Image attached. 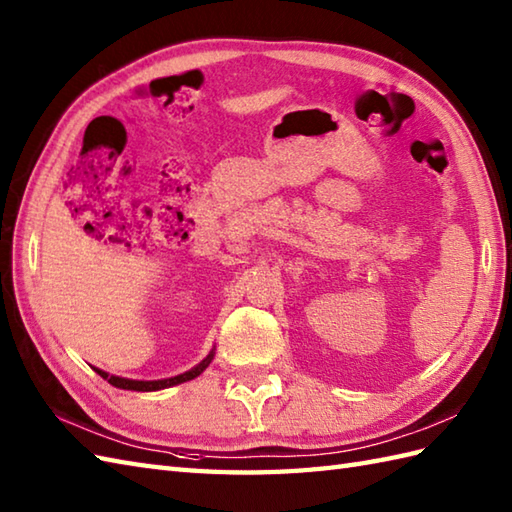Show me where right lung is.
Returning <instances> with one entry per match:
<instances>
[{"label":"right lung","mask_w":512,"mask_h":512,"mask_svg":"<svg viewBox=\"0 0 512 512\" xmlns=\"http://www.w3.org/2000/svg\"><path fill=\"white\" fill-rule=\"evenodd\" d=\"M213 355H216V351H209V355L205 360H202L200 364H196L194 368H189V371L181 373V375H174V377H168V379H150V382H144V379H128V377H117V375H111L102 371V368H95L98 371L100 377H104L106 382H109L111 386L115 388H122V390H137V392H154V390H163V388H170V386H176V384H183V382H189V379L198 377L205 368L211 364Z\"/></svg>","instance_id":"obj_1"}]
</instances>
